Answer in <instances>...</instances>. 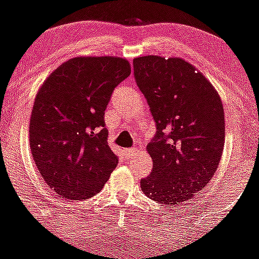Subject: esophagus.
I'll return each instance as SVG.
<instances>
[{
  "mask_svg": "<svg viewBox=\"0 0 259 259\" xmlns=\"http://www.w3.org/2000/svg\"><path fill=\"white\" fill-rule=\"evenodd\" d=\"M138 150L137 149H124L122 150V154H124V156L126 157V159H132V157H134L135 155H137Z\"/></svg>",
  "mask_w": 259,
  "mask_h": 259,
  "instance_id": "1",
  "label": "esophagus"
}]
</instances>
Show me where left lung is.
I'll return each instance as SVG.
<instances>
[{
  "mask_svg": "<svg viewBox=\"0 0 259 259\" xmlns=\"http://www.w3.org/2000/svg\"><path fill=\"white\" fill-rule=\"evenodd\" d=\"M137 85L156 122L148 144L152 172L140 187L151 200L176 206L205 189L225 145V113L216 89L182 58L138 57Z\"/></svg>",
  "mask_w": 259,
  "mask_h": 259,
  "instance_id": "8db88e82",
  "label": "left lung"
}]
</instances>
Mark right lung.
<instances>
[{
    "instance_id": "right-lung-1",
    "label": "right lung",
    "mask_w": 259,
    "mask_h": 259,
    "mask_svg": "<svg viewBox=\"0 0 259 259\" xmlns=\"http://www.w3.org/2000/svg\"><path fill=\"white\" fill-rule=\"evenodd\" d=\"M132 73L120 57H75L39 88L29 122V145L46 184L68 200L97 195L118 156L108 145L104 113L114 88Z\"/></svg>"
}]
</instances>
